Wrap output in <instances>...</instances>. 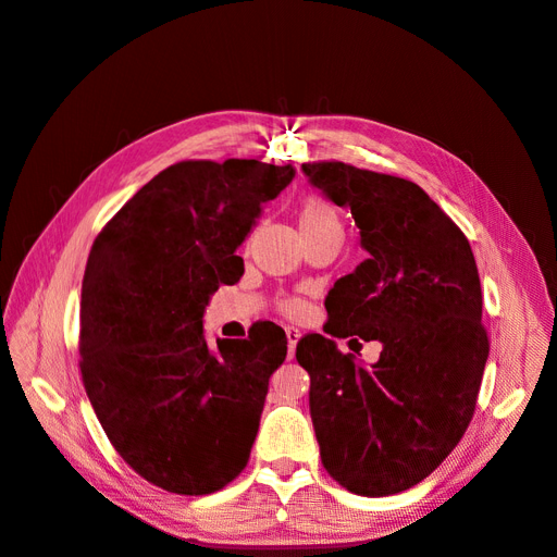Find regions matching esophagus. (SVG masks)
Segmentation results:
<instances>
[{"instance_id": "esophagus-1", "label": "esophagus", "mask_w": 557, "mask_h": 557, "mask_svg": "<svg viewBox=\"0 0 557 557\" xmlns=\"http://www.w3.org/2000/svg\"><path fill=\"white\" fill-rule=\"evenodd\" d=\"M285 334H288V360H293V358H295V348H297V342H299L301 332H299L297 327H288V330H285Z\"/></svg>"}]
</instances>
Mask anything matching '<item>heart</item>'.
<instances>
[{
	"instance_id": "heart-1",
	"label": "heart",
	"mask_w": 557,
	"mask_h": 557,
	"mask_svg": "<svg viewBox=\"0 0 557 557\" xmlns=\"http://www.w3.org/2000/svg\"><path fill=\"white\" fill-rule=\"evenodd\" d=\"M297 221H299L301 237H311V234H318L323 230L342 227L339 215H336V211L327 205L325 199H320V197H307L305 201H301ZM281 307L288 315H299L301 311H305V305H301L299 299H285Z\"/></svg>"
}]
</instances>
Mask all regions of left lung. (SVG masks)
<instances>
[{
	"mask_svg": "<svg viewBox=\"0 0 557 557\" xmlns=\"http://www.w3.org/2000/svg\"><path fill=\"white\" fill-rule=\"evenodd\" d=\"M313 188L348 207L367 250L325 297V332L381 342L362 367L323 334L297 344L330 476L385 497L430 476L476 409L487 360L481 281L462 230L420 185L344 162L301 164Z\"/></svg>",
	"mask_w": 557,
	"mask_h": 557,
	"instance_id": "1",
	"label": "left lung"
}]
</instances>
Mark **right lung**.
I'll return each instance as SVG.
<instances>
[{
    "label": "right lung",
    "mask_w": 557,
    "mask_h": 557,
    "mask_svg": "<svg viewBox=\"0 0 557 557\" xmlns=\"http://www.w3.org/2000/svg\"><path fill=\"white\" fill-rule=\"evenodd\" d=\"M293 164L166 166L97 234L81 290V376L109 442L153 485L209 495L242 474L269 376L288 352L262 320L207 344L205 309L244 276L237 248Z\"/></svg>",
    "instance_id": "add662e5"
}]
</instances>
